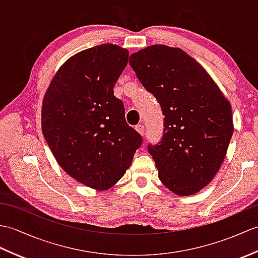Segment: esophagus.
Returning a JSON list of instances; mask_svg holds the SVG:
<instances>
[{"mask_svg": "<svg viewBox=\"0 0 258 258\" xmlns=\"http://www.w3.org/2000/svg\"><path fill=\"white\" fill-rule=\"evenodd\" d=\"M135 130L136 131H138V132L142 135V136H143L144 135V126L143 125H142V124H139V125H136L135 126Z\"/></svg>", "mask_w": 258, "mask_h": 258, "instance_id": "esophagus-1", "label": "esophagus"}]
</instances>
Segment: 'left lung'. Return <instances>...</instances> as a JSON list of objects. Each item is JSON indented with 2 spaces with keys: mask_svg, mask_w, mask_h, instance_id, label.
<instances>
[{
  "mask_svg": "<svg viewBox=\"0 0 258 258\" xmlns=\"http://www.w3.org/2000/svg\"><path fill=\"white\" fill-rule=\"evenodd\" d=\"M130 64L165 115L162 140L147 147L158 177L175 194L197 193L225 158L234 131L231 104L204 68L178 47H145L130 56Z\"/></svg>",
  "mask_w": 258,
  "mask_h": 258,
  "instance_id": "left-lung-1",
  "label": "left lung"
}]
</instances>
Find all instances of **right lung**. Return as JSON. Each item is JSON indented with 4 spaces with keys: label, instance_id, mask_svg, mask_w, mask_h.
Wrapping results in <instances>:
<instances>
[{
    "label": "right lung",
    "instance_id": "1",
    "mask_svg": "<svg viewBox=\"0 0 258 258\" xmlns=\"http://www.w3.org/2000/svg\"><path fill=\"white\" fill-rule=\"evenodd\" d=\"M128 51L114 44L70 57L54 76L42 105V132L54 157L71 177L97 190L116 184L143 143L126 123L114 86Z\"/></svg>",
    "mask_w": 258,
    "mask_h": 258
}]
</instances>
